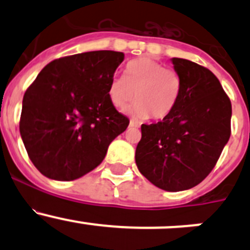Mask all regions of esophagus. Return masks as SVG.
<instances>
[{
    "label": "esophagus",
    "instance_id": "esophagus-1",
    "mask_svg": "<svg viewBox=\"0 0 250 250\" xmlns=\"http://www.w3.org/2000/svg\"><path fill=\"white\" fill-rule=\"evenodd\" d=\"M129 127H132V128H138V127H139V125H138L137 122H134V121L130 120V122H129Z\"/></svg>",
    "mask_w": 250,
    "mask_h": 250
}]
</instances>
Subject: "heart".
I'll list each match as a JSON object with an SVG mask.
<instances>
[{
	"mask_svg": "<svg viewBox=\"0 0 250 250\" xmlns=\"http://www.w3.org/2000/svg\"><path fill=\"white\" fill-rule=\"evenodd\" d=\"M181 90V81L173 70L165 65L140 58L128 62L125 78L115 76L109 83L111 104L122 110L134 99L135 104L129 112L135 118L165 120L172 115L178 104Z\"/></svg>",
	"mask_w": 250,
	"mask_h": 250,
	"instance_id": "heart-1",
	"label": "heart"
}]
</instances>
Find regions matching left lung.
Listing matches in <instances>:
<instances>
[{
    "mask_svg": "<svg viewBox=\"0 0 250 250\" xmlns=\"http://www.w3.org/2000/svg\"><path fill=\"white\" fill-rule=\"evenodd\" d=\"M172 62L181 81L178 104L161 122L141 125L135 163L150 183L176 192L198 185L216 165L230 139L232 107L213 72L180 58Z\"/></svg>",
    "mask_w": 250,
    "mask_h": 250,
    "instance_id": "obj_1",
    "label": "left lung"
}]
</instances>
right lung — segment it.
Here are the masks:
<instances>
[{
	"label": "right lung",
	"instance_id": "add662e5",
	"mask_svg": "<svg viewBox=\"0 0 250 250\" xmlns=\"http://www.w3.org/2000/svg\"><path fill=\"white\" fill-rule=\"evenodd\" d=\"M122 52L94 50L53 60L25 92L19 129L30 160L59 181L97 168L129 120L111 104L109 83Z\"/></svg>",
	"mask_w": 250,
	"mask_h": 250
}]
</instances>
